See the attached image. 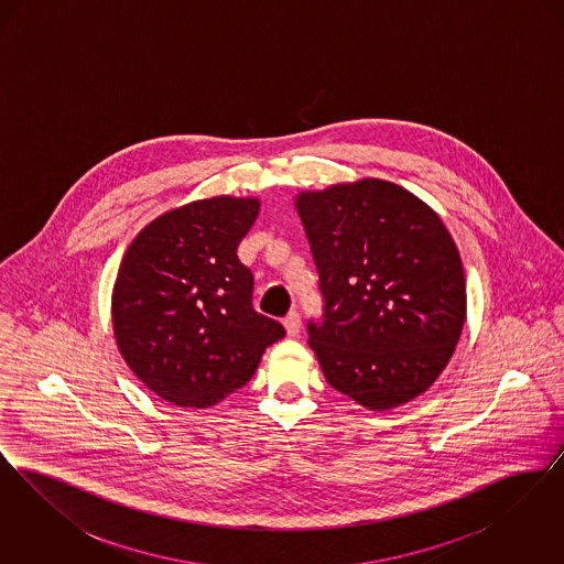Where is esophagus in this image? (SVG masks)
I'll use <instances>...</instances> for the list:
<instances>
[{
	"label": "esophagus",
	"instance_id": "1",
	"mask_svg": "<svg viewBox=\"0 0 564 564\" xmlns=\"http://www.w3.org/2000/svg\"><path fill=\"white\" fill-rule=\"evenodd\" d=\"M283 325H285V332H288V336H297L300 334V327H302V322H300V315L292 311L285 319H283Z\"/></svg>",
	"mask_w": 564,
	"mask_h": 564
}]
</instances>
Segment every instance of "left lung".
Masks as SVG:
<instances>
[{
  "label": "left lung",
  "mask_w": 564,
  "mask_h": 564,
  "mask_svg": "<svg viewBox=\"0 0 564 564\" xmlns=\"http://www.w3.org/2000/svg\"><path fill=\"white\" fill-rule=\"evenodd\" d=\"M295 209L325 300L323 322L308 323L325 380L368 410L412 402L448 366L467 313L448 228L376 177L304 189Z\"/></svg>",
  "instance_id": "obj_1"
}]
</instances>
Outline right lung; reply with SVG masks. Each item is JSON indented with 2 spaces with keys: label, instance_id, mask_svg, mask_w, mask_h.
I'll return each instance as SVG.
<instances>
[{
  "label": "right lung",
  "instance_id": "add662e5",
  "mask_svg": "<svg viewBox=\"0 0 564 564\" xmlns=\"http://www.w3.org/2000/svg\"><path fill=\"white\" fill-rule=\"evenodd\" d=\"M260 214L253 196L169 209L129 245L111 292L113 338L164 402L209 408L241 389L283 325L253 311L237 247Z\"/></svg>",
  "mask_w": 564,
  "mask_h": 564
}]
</instances>
